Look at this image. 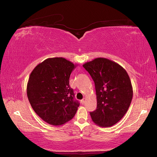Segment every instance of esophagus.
I'll return each instance as SVG.
<instances>
[{
    "instance_id": "1",
    "label": "esophagus",
    "mask_w": 157,
    "mask_h": 157,
    "mask_svg": "<svg viewBox=\"0 0 157 157\" xmlns=\"http://www.w3.org/2000/svg\"><path fill=\"white\" fill-rule=\"evenodd\" d=\"M85 102H86V98H83V99L82 100V101H81V102L82 103V104H84Z\"/></svg>"
}]
</instances>
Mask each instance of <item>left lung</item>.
I'll return each instance as SVG.
<instances>
[{
	"mask_svg": "<svg viewBox=\"0 0 157 157\" xmlns=\"http://www.w3.org/2000/svg\"><path fill=\"white\" fill-rule=\"evenodd\" d=\"M83 67L95 84L97 107L90 113L92 121L101 127H111L128 111L133 97L131 80L124 68L106 58H96Z\"/></svg>",
	"mask_w": 157,
	"mask_h": 157,
	"instance_id": "8db88e82",
	"label": "left lung"
}]
</instances>
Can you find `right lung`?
Listing matches in <instances>:
<instances>
[{"instance_id": "add662e5", "label": "right lung", "mask_w": 157, "mask_h": 157, "mask_svg": "<svg viewBox=\"0 0 157 157\" xmlns=\"http://www.w3.org/2000/svg\"><path fill=\"white\" fill-rule=\"evenodd\" d=\"M76 67L62 57L48 58L33 69L27 84V95L32 109L42 120L61 125L75 115L79 103L74 100L69 78Z\"/></svg>"}]
</instances>
